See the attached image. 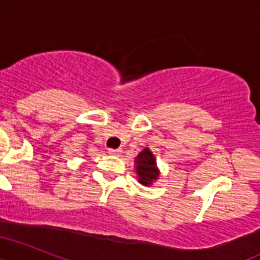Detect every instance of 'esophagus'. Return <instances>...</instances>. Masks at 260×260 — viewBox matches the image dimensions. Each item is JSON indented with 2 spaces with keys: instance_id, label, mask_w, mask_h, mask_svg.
Listing matches in <instances>:
<instances>
[{
  "instance_id": "obj_1",
  "label": "esophagus",
  "mask_w": 260,
  "mask_h": 260,
  "mask_svg": "<svg viewBox=\"0 0 260 260\" xmlns=\"http://www.w3.org/2000/svg\"><path fill=\"white\" fill-rule=\"evenodd\" d=\"M120 152H121L120 149H110V150H108V153L112 154V156H119Z\"/></svg>"
}]
</instances>
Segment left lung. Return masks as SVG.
Masks as SVG:
<instances>
[{
	"instance_id": "1",
	"label": "left lung",
	"mask_w": 260,
	"mask_h": 260,
	"mask_svg": "<svg viewBox=\"0 0 260 260\" xmlns=\"http://www.w3.org/2000/svg\"><path fill=\"white\" fill-rule=\"evenodd\" d=\"M135 169L139 182L144 186H152L160 177V169L157 167L156 157L149 148H144L137 154L135 158Z\"/></svg>"
}]
</instances>
